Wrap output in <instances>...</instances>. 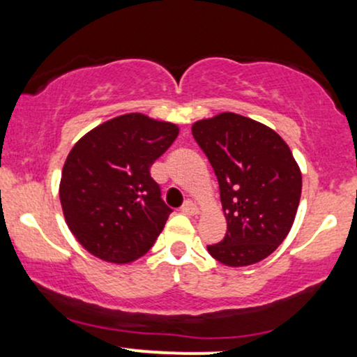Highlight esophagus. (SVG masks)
I'll list each match as a JSON object with an SVG mask.
<instances>
[{"instance_id":"esophagus-1","label":"esophagus","mask_w":357,"mask_h":357,"mask_svg":"<svg viewBox=\"0 0 357 357\" xmlns=\"http://www.w3.org/2000/svg\"><path fill=\"white\" fill-rule=\"evenodd\" d=\"M181 211L186 213V215H198V206H196L195 203L188 199V202L181 206Z\"/></svg>"}]
</instances>
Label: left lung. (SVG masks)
<instances>
[{
  "instance_id": "obj_1",
  "label": "left lung",
  "mask_w": 357,
  "mask_h": 357,
  "mask_svg": "<svg viewBox=\"0 0 357 357\" xmlns=\"http://www.w3.org/2000/svg\"><path fill=\"white\" fill-rule=\"evenodd\" d=\"M220 184L227 235L208 252L227 267L258 264L285 240L296 220L302 173L273 129L221 112L191 127Z\"/></svg>"
}]
</instances>
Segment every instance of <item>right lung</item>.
<instances>
[{
    "mask_svg": "<svg viewBox=\"0 0 357 357\" xmlns=\"http://www.w3.org/2000/svg\"><path fill=\"white\" fill-rule=\"evenodd\" d=\"M179 127L141 112L93 127L67 155L60 203L68 230L93 257L124 265L141 258L171 215L151 166Z\"/></svg>",
    "mask_w": 357,
    "mask_h": 357,
    "instance_id": "add662e5",
    "label": "right lung"
}]
</instances>
